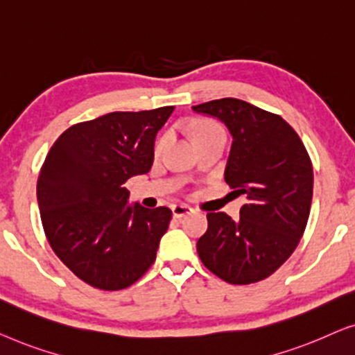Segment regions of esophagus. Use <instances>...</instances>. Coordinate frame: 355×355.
<instances>
[{"mask_svg": "<svg viewBox=\"0 0 355 355\" xmlns=\"http://www.w3.org/2000/svg\"><path fill=\"white\" fill-rule=\"evenodd\" d=\"M193 212V209L189 206H184V204H173L172 206V214L175 218H182L184 216H189Z\"/></svg>", "mask_w": 355, "mask_h": 355, "instance_id": "34e87169", "label": "esophagus"}]
</instances>
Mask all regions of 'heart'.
<instances>
[{"mask_svg": "<svg viewBox=\"0 0 355 355\" xmlns=\"http://www.w3.org/2000/svg\"><path fill=\"white\" fill-rule=\"evenodd\" d=\"M216 128H218L217 125H214V123H199V125L196 127V130H194V135H198V133H202V132H209V130H216ZM162 143H164V139H161V141L157 143V148H161L162 146Z\"/></svg>", "mask_w": 355, "mask_h": 355, "instance_id": "heart-1", "label": "heart"}]
</instances>
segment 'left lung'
<instances>
[{"mask_svg":"<svg viewBox=\"0 0 355 355\" xmlns=\"http://www.w3.org/2000/svg\"><path fill=\"white\" fill-rule=\"evenodd\" d=\"M193 111L216 117L232 135L225 182L244 194L238 220L207 214L198 254L214 275L232 284L270 277L299 244L311 212V157L293 127L277 114L236 98L214 99Z\"/></svg>","mask_w":355,"mask_h":355,"instance_id":"1","label":"left lung"}]
</instances>
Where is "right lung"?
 <instances>
[{
    "instance_id": "right-lung-1",
    "label": "right lung",
    "mask_w": 355,
    "mask_h": 355,
    "mask_svg": "<svg viewBox=\"0 0 355 355\" xmlns=\"http://www.w3.org/2000/svg\"><path fill=\"white\" fill-rule=\"evenodd\" d=\"M173 109L77 123L44 159L37 183L44 233L66 267L94 288H128L156 261L172 211L128 204L123 183L151 171L156 135Z\"/></svg>"
}]
</instances>
